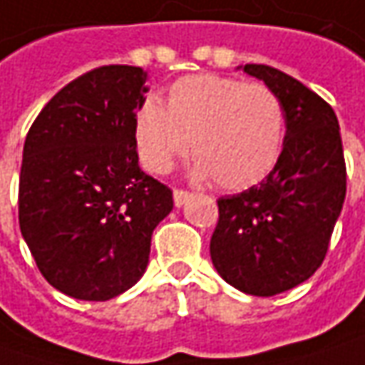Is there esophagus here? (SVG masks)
<instances>
[{"label": "esophagus", "mask_w": 365, "mask_h": 365, "mask_svg": "<svg viewBox=\"0 0 365 365\" xmlns=\"http://www.w3.org/2000/svg\"><path fill=\"white\" fill-rule=\"evenodd\" d=\"M189 197H190V192H187V190L176 189L175 190V205H176V207H182V205L189 201Z\"/></svg>", "instance_id": "esophagus-1"}]
</instances>
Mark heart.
Returning <instances> with one entry per match:
<instances>
[{
    "label": "heart",
    "mask_w": 365,
    "mask_h": 365,
    "mask_svg": "<svg viewBox=\"0 0 365 365\" xmlns=\"http://www.w3.org/2000/svg\"><path fill=\"white\" fill-rule=\"evenodd\" d=\"M284 133V107L276 93L217 75L178 78L166 106L148 97L133 118V142L146 170L166 175L192 140V178H213L225 190L250 189L270 175L282 156Z\"/></svg>",
    "instance_id": "heart-1"
}]
</instances>
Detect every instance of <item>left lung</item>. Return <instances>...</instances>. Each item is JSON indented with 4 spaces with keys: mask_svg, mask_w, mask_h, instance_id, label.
Masks as SVG:
<instances>
[{
    "mask_svg": "<svg viewBox=\"0 0 365 365\" xmlns=\"http://www.w3.org/2000/svg\"><path fill=\"white\" fill-rule=\"evenodd\" d=\"M284 107L282 156L259 185L221 197L211 237L219 276L254 297H274L309 280L327 254L345 201L339 121L301 81L268 64H245Z\"/></svg>",
    "mask_w": 365,
    "mask_h": 365,
    "instance_id": "8db88e82",
    "label": "left lung"
}]
</instances>
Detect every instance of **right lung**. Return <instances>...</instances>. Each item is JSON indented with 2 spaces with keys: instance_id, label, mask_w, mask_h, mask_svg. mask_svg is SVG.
Masks as SVG:
<instances>
[{
  "instance_id": "1",
  "label": "right lung",
  "mask_w": 365,
  "mask_h": 365,
  "mask_svg": "<svg viewBox=\"0 0 365 365\" xmlns=\"http://www.w3.org/2000/svg\"><path fill=\"white\" fill-rule=\"evenodd\" d=\"M148 73L109 64L50 99L24 142L20 230L38 270L78 301H109L146 272L173 190L138 164L133 118Z\"/></svg>"
}]
</instances>
